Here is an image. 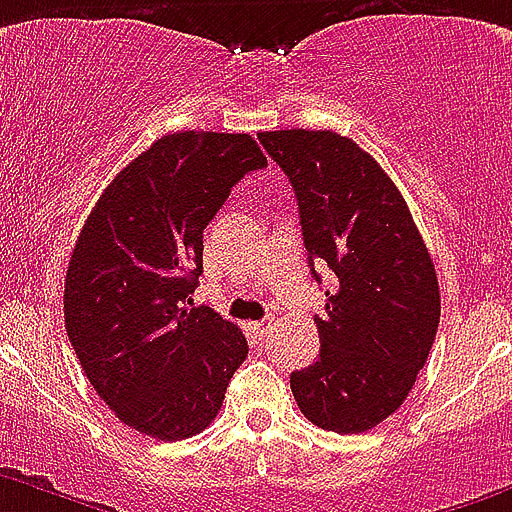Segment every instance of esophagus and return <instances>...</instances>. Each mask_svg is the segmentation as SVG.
<instances>
[{"label":"esophagus","mask_w":512,"mask_h":512,"mask_svg":"<svg viewBox=\"0 0 512 512\" xmlns=\"http://www.w3.org/2000/svg\"><path fill=\"white\" fill-rule=\"evenodd\" d=\"M250 331H252V336H255V342H265L267 334L273 331V321L270 319L255 321V324H250Z\"/></svg>","instance_id":"34e87169"}]
</instances>
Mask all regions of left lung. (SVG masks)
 Here are the masks:
<instances>
[{"label": "left lung", "instance_id": "1", "mask_svg": "<svg viewBox=\"0 0 512 512\" xmlns=\"http://www.w3.org/2000/svg\"><path fill=\"white\" fill-rule=\"evenodd\" d=\"M267 155L296 191L303 245L334 273L326 316H316L321 354L290 372L311 423L362 434L408 398L441 316L434 260L398 186L349 137L331 130L260 132Z\"/></svg>", "mask_w": 512, "mask_h": 512}]
</instances>
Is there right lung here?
<instances>
[{
    "instance_id": "1",
    "label": "right lung",
    "mask_w": 512,
    "mask_h": 512,
    "mask_svg": "<svg viewBox=\"0 0 512 512\" xmlns=\"http://www.w3.org/2000/svg\"><path fill=\"white\" fill-rule=\"evenodd\" d=\"M265 165L250 135H165L119 170L78 234L63 293L68 339L99 398L140 434H201L245 362L242 329L191 308V293L206 224Z\"/></svg>"
}]
</instances>
